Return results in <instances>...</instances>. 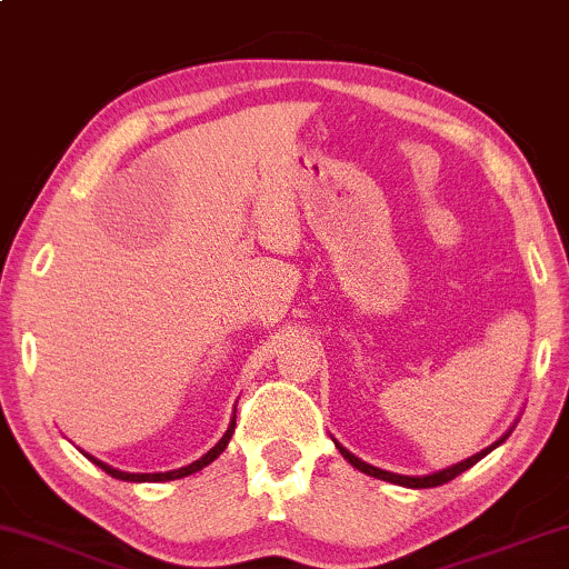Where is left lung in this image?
<instances>
[{"label": "left lung", "mask_w": 569, "mask_h": 569, "mask_svg": "<svg viewBox=\"0 0 569 569\" xmlns=\"http://www.w3.org/2000/svg\"><path fill=\"white\" fill-rule=\"evenodd\" d=\"M507 435H510V431H507ZM507 435H505L502 439H497V442L491 445V448L481 450V452H476L473 458L463 460V463H456V466L445 468V471H437V473H429V476H400V473L382 471V468H375V466L363 463L361 458H356L353 452H348L346 448H340L338 442H336V448L340 450V456H343V458L348 460V463H351L353 468H359L361 473H367V476H375V479H382V481H390V483H400V487H408V489H429V487H442V483H448V481L456 479V476H460V473H463V471H468V468L479 463V460H481L483 456H489V452L495 450L497 445H502L505 439H507Z\"/></svg>", "instance_id": "left-lung-1"}]
</instances>
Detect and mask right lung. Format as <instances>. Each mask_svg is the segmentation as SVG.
Wrapping results in <instances>:
<instances>
[{"instance_id": "obj_1", "label": "right lung", "mask_w": 569, "mask_h": 569, "mask_svg": "<svg viewBox=\"0 0 569 569\" xmlns=\"http://www.w3.org/2000/svg\"><path fill=\"white\" fill-rule=\"evenodd\" d=\"M233 427H237V419L229 423V429H226V435L221 437V442H218L216 448H210L200 460H194V463H189L184 468H177V471H166V473H127V471H119V468H111L109 463H103V460L88 456V452H86V458L93 460L98 468H103L106 473L113 476V479H121V481H173V479H184V476H189V473L202 471V468L210 466L218 456H221V452L226 450V445H229L231 435H233Z\"/></svg>"}]
</instances>
